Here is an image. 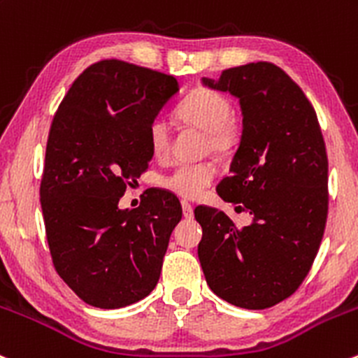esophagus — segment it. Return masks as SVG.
I'll return each mask as SVG.
<instances>
[{
	"label": "esophagus",
	"mask_w": 358,
	"mask_h": 358,
	"mask_svg": "<svg viewBox=\"0 0 358 358\" xmlns=\"http://www.w3.org/2000/svg\"><path fill=\"white\" fill-rule=\"evenodd\" d=\"M182 210L185 220H192L194 217V209H192V206L187 201H182Z\"/></svg>",
	"instance_id": "34e87169"
}]
</instances>
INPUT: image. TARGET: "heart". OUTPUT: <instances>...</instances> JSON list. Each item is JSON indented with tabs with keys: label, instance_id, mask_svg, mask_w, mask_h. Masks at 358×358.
Returning a JSON list of instances; mask_svg holds the SVG:
<instances>
[{
	"label": "heart",
	"instance_id": "1",
	"mask_svg": "<svg viewBox=\"0 0 358 358\" xmlns=\"http://www.w3.org/2000/svg\"><path fill=\"white\" fill-rule=\"evenodd\" d=\"M178 116L187 125L206 131V145L214 152H228L240 138V127L233 118L231 101L214 89L197 87L192 90L178 106ZM148 142L156 159L168 156L171 129L164 116L150 120ZM214 176L216 168L213 163L178 164L161 178V187L182 199H197L213 183Z\"/></svg>",
	"mask_w": 358,
	"mask_h": 358
}]
</instances>
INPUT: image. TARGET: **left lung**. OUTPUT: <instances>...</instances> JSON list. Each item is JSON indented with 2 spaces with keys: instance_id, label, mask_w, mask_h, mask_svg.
<instances>
[{
  "instance_id": "obj_1",
  "label": "left lung",
  "mask_w": 358,
  "mask_h": 358,
  "mask_svg": "<svg viewBox=\"0 0 358 358\" xmlns=\"http://www.w3.org/2000/svg\"><path fill=\"white\" fill-rule=\"evenodd\" d=\"M202 84L238 97L242 137L217 195L240 204L235 209L252 214V223L238 229L223 210L195 208L199 261L220 299L250 310L273 307L302 285L324 235L321 127L302 89L273 63L235 66Z\"/></svg>"
}]
</instances>
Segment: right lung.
Masks as SVG:
<instances>
[{
  "mask_svg": "<svg viewBox=\"0 0 358 358\" xmlns=\"http://www.w3.org/2000/svg\"><path fill=\"white\" fill-rule=\"evenodd\" d=\"M178 90L171 75L103 59L78 75L52 118L41 180L46 238L58 274L89 306L127 307L159 281L182 206L163 190L137 209L118 202L152 159L150 120Z\"/></svg>",
  "mask_w": 358,
  "mask_h": 358,
  "instance_id": "obj_1",
  "label": "right lung"
}]
</instances>
